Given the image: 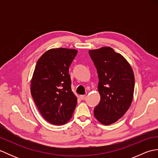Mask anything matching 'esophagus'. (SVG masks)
I'll return each instance as SVG.
<instances>
[{
	"label": "esophagus",
	"mask_w": 158,
	"mask_h": 158,
	"mask_svg": "<svg viewBox=\"0 0 158 158\" xmlns=\"http://www.w3.org/2000/svg\"><path fill=\"white\" fill-rule=\"evenodd\" d=\"M85 97H86L85 95H81L79 96V98L81 100H84L85 98Z\"/></svg>",
	"instance_id": "1"
}]
</instances>
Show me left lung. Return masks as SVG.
<instances>
[{"label":"left lung","mask_w":158,"mask_h":158,"mask_svg":"<svg viewBox=\"0 0 158 158\" xmlns=\"http://www.w3.org/2000/svg\"><path fill=\"white\" fill-rule=\"evenodd\" d=\"M97 69L100 101L94 110L96 119L110 125L128 110L133 99L135 75L129 63L109 47L89 51Z\"/></svg>","instance_id":"1"}]
</instances>
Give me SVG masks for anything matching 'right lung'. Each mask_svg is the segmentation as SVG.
<instances>
[{
	"label": "right lung",
	"mask_w": 158,
	"mask_h": 158,
	"mask_svg": "<svg viewBox=\"0 0 158 158\" xmlns=\"http://www.w3.org/2000/svg\"><path fill=\"white\" fill-rule=\"evenodd\" d=\"M76 49L57 48L47 51L35 66L31 92L39 110L53 125H62L71 118L77 98L72 92L69 74Z\"/></svg>",
	"instance_id": "obj_1"
}]
</instances>
